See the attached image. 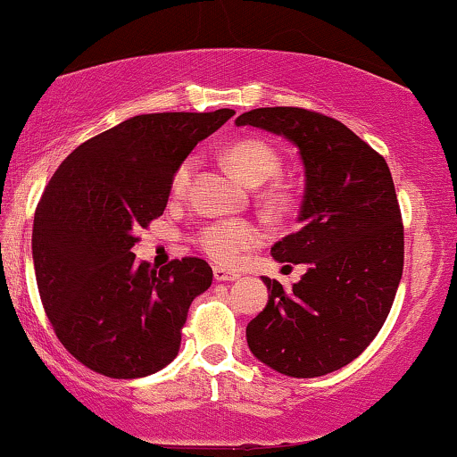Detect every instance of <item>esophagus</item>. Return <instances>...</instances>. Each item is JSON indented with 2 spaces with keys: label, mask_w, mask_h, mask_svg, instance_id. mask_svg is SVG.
I'll use <instances>...</instances> for the list:
<instances>
[{
  "label": "esophagus",
  "mask_w": 457,
  "mask_h": 457,
  "mask_svg": "<svg viewBox=\"0 0 457 457\" xmlns=\"http://www.w3.org/2000/svg\"><path fill=\"white\" fill-rule=\"evenodd\" d=\"M212 276H215L217 282H229V280H238L240 278L236 271H229V270H223V268L212 270Z\"/></svg>",
  "instance_id": "1"
}]
</instances>
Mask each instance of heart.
Listing matches in <instances>:
<instances>
[{
  "label": "heart",
  "instance_id": "1",
  "mask_svg": "<svg viewBox=\"0 0 457 457\" xmlns=\"http://www.w3.org/2000/svg\"><path fill=\"white\" fill-rule=\"evenodd\" d=\"M223 162L236 177L248 187L263 186L280 169L278 154L271 149L268 143L257 141V138H245L236 141L223 152ZM194 175V160H186L179 164L172 175L170 189L179 195L186 192L189 179ZM278 200V195H271ZM263 234L257 223L248 219H221V221L206 223L204 228L195 234V245L204 251L215 263L234 265L248 248L262 245Z\"/></svg>",
  "mask_w": 457,
  "mask_h": 457
}]
</instances>
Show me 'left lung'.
Returning a JSON list of instances; mask_svg holds the SVG:
<instances>
[{
	"label": "left lung",
	"mask_w": 457,
	"mask_h": 457,
	"mask_svg": "<svg viewBox=\"0 0 457 457\" xmlns=\"http://www.w3.org/2000/svg\"><path fill=\"white\" fill-rule=\"evenodd\" d=\"M236 126L299 149L302 228L271 246L278 263H308L285 291L262 276L268 303L248 322L257 361L288 378H320L354 361L388 319L403 276V221L390 169L348 126L299 107H262Z\"/></svg>",
	"instance_id": "obj_1"
}]
</instances>
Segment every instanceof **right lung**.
<instances>
[{
    "label": "right lung",
    "mask_w": 457,
    "mask_h": 457,
    "mask_svg": "<svg viewBox=\"0 0 457 457\" xmlns=\"http://www.w3.org/2000/svg\"><path fill=\"white\" fill-rule=\"evenodd\" d=\"M234 113L135 115L73 149L46 186L31 236L39 297L56 337L92 371L145 378L179 354L211 265L186 257L155 270L130 248L164 212L179 164Z\"/></svg>",
    "instance_id": "add662e5"
}]
</instances>
